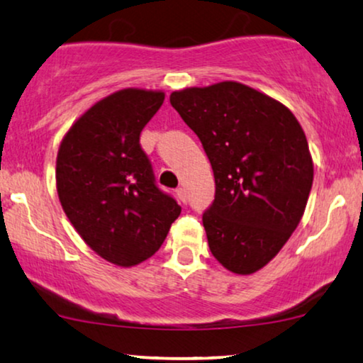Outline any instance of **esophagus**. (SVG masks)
Instances as JSON below:
<instances>
[{"mask_svg":"<svg viewBox=\"0 0 363 363\" xmlns=\"http://www.w3.org/2000/svg\"><path fill=\"white\" fill-rule=\"evenodd\" d=\"M177 195H178V200H180L182 203H186L188 201V193L183 186L177 188Z\"/></svg>","mask_w":363,"mask_h":363,"instance_id":"obj_1","label":"esophagus"}]
</instances>
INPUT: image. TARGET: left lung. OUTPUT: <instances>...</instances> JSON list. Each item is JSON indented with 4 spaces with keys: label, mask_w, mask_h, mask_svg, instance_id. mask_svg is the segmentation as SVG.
Instances as JSON below:
<instances>
[{
    "label": "left lung",
    "mask_w": 363,
    "mask_h": 363,
    "mask_svg": "<svg viewBox=\"0 0 363 363\" xmlns=\"http://www.w3.org/2000/svg\"><path fill=\"white\" fill-rule=\"evenodd\" d=\"M215 175L203 213L208 246L226 269L266 266L299 225L314 167L304 130L281 102L240 82L172 92Z\"/></svg>",
    "instance_id": "1"
}]
</instances>
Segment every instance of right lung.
<instances>
[{"label":"right lung","instance_id":"obj_1","mask_svg":"<svg viewBox=\"0 0 363 363\" xmlns=\"http://www.w3.org/2000/svg\"><path fill=\"white\" fill-rule=\"evenodd\" d=\"M165 94L123 89L102 99L59 147L57 195L82 240L117 266L160 250L182 208L157 185L140 133Z\"/></svg>","mask_w":363,"mask_h":363}]
</instances>
